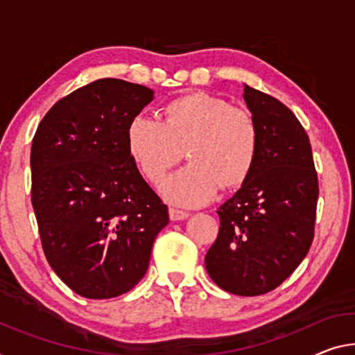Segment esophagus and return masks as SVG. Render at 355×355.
Listing matches in <instances>:
<instances>
[{
    "label": "esophagus",
    "instance_id": "34e87169",
    "mask_svg": "<svg viewBox=\"0 0 355 355\" xmlns=\"http://www.w3.org/2000/svg\"><path fill=\"white\" fill-rule=\"evenodd\" d=\"M168 214H170V219L171 220H184V219H187V217H189V214L185 211L174 209V208H170V211H168Z\"/></svg>",
    "mask_w": 355,
    "mask_h": 355
}]
</instances>
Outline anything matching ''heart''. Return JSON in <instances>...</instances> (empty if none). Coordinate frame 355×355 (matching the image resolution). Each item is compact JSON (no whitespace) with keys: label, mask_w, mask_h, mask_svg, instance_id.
<instances>
[{"label":"heart","mask_w":355,"mask_h":355,"mask_svg":"<svg viewBox=\"0 0 355 355\" xmlns=\"http://www.w3.org/2000/svg\"><path fill=\"white\" fill-rule=\"evenodd\" d=\"M127 149L141 174L162 181L184 149L187 166L160 184V193L178 206L209 203L223 187H236L252 171L259 133L248 112L220 98L193 94L168 103L163 122L152 116L133 117Z\"/></svg>","instance_id":"obj_1"}]
</instances>
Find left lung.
I'll use <instances>...</instances> for the list:
<instances>
[{"mask_svg": "<svg viewBox=\"0 0 355 355\" xmlns=\"http://www.w3.org/2000/svg\"><path fill=\"white\" fill-rule=\"evenodd\" d=\"M243 96L257 127V159L241 189L217 211L219 234L205 265L223 291L255 297L282 284L306 257L319 184L295 114L249 85Z\"/></svg>", "mask_w": 355, "mask_h": 355, "instance_id": "left-lung-1", "label": "left lung"}]
</instances>
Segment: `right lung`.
<instances>
[{
	"instance_id": "add662e5",
	"label": "right lung",
	"mask_w": 355,
	"mask_h": 355,
	"mask_svg": "<svg viewBox=\"0 0 355 355\" xmlns=\"http://www.w3.org/2000/svg\"><path fill=\"white\" fill-rule=\"evenodd\" d=\"M154 90L98 79L51 107L31 144V203L46 259L80 297H119L149 266L168 208L127 149Z\"/></svg>"
}]
</instances>
